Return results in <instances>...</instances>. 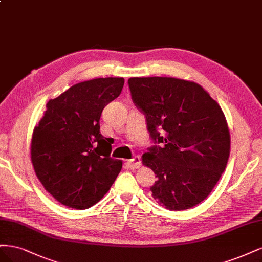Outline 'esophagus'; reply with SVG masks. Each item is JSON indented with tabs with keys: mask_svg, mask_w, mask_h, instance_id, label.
<instances>
[{
	"mask_svg": "<svg viewBox=\"0 0 262 262\" xmlns=\"http://www.w3.org/2000/svg\"><path fill=\"white\" fill-rule=\"evenodd\" d=\"M127 163H128L129 167H130V168H133V170H135V168H139V167H140V165H141V160H140V157H138V156L134 157L133 159L128 160Z\"/></svg>",
	"mask_w": 262,
	"mask_h": 262,
	"instance_id": "1",
	"label": "esophagus"
}]
</instances>
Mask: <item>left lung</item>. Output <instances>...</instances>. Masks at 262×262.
<instances>
[{
	"label": "left lung",
	"mask_w": 262,
	"mask_h": 262,
	"mask_svg": "<svg viewBox=\"0 0 262 262\" xmlns=\"http://www.w3.org/2000/svg\"><path fill=\"white\" fill-rule=\"evenodd\" d=\"M132 99L162 147L142 155L158 181L159 205L181 211L205 200L224 172L231 136L221 106L199 83L174 77H132Z\"/></svg>",
	"instance_id": "obj_1"
}]
</instances>
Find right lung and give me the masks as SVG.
Returning a JSON list of instances; mask_svg holds the SVG:
<instances>
[{"label":"right lung","instance_id":"1","mask_svg":"<svg viewBox=\"0 0 262 262\" xmlns=\"http://www.w3.org/2000/svg\"><path fill=\"white\" fill-rule=\"evenodd\" d=\"M123 77L78 82L55 99L35 126L31 162L47 191L62 205L83 210L96 205L122 170L110 157V138L100 134V116L120 96Z\"/></svg>","mask_w":262,"mask_h":262}]
</instances>
